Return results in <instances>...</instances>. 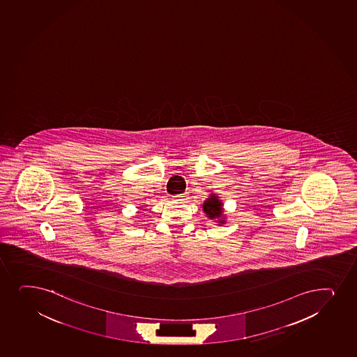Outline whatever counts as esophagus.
Masks as SVG:
<instances>
[{
  "label": "esophagus",
  "mask_w": 357,
  "mask_h": 357,
  "mask_svg": "<svg viewBox=\"0 0 357 357\" xmlns=\"http://www.w3.org/2000/svg\"><path fill=\"white\" fill-rule=\"evenodd\" d=\"M184 195H176V196H173V201L179 202L183 201L184 199Z\"/></svg>",
  "instance_id": "esophagus-1"
}]
</instances>
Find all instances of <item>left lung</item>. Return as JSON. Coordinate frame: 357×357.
I'll return each mask as SVG.
<instances>
[{"label":"left lung","mask_w":357,"mask_h":357,"mask_svg":"<svg viewBox=\"0 0 357 357\" xmlns=\"http://www.w3.org/2000/svg\"><path fill=\"white\" fill-rule=\"evenodd\" d=\"M203 211L206 213V217L210 220H216L217 225L222 227L227 223L225 211H223V203L216 193L208 195V198H206L203 203Z\"/></svg>","instance_id":"obj_1"}]
</instances>
